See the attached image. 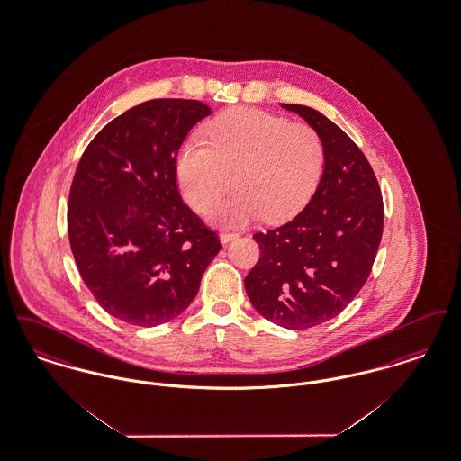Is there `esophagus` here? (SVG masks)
Masks as SVG:
<instances>
[{"mask_svg":"<svg viewBox=\"0 0 461 461\" xmlns=\"http://www.w3.org/2000/svg\"><path fill=\"white\" fill-rule=\"evenodd\" d=\"M239 237V233H231V231H222L220 235V240L222 243H228V241L235 240Z\"/></svg>","mask_w":461,"mask_h":461,"instance_id":"esophagus-1","label":"esophagus"}]
</instances>
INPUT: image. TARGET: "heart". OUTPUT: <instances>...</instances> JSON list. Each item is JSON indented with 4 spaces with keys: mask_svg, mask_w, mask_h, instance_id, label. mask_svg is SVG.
Wrapping results in <instances>:
<instances>
[{
    "mask_svg": "<svg viewBox=\"0 0 461 461\" xmlns=\"http://www.w3.org/2000/svg\"><path fill=\"white\" fill-rule=\"evenodd\" d=\"M188 140L176 157V181L185 202L209 212L231 185L237 192L211 220L243 226L264 216L288 220L312 197L325 167V145L312 126L258 109L228 110Z\"/></svg>",
    "mask_w": 461,
    "mask_h": 461,
    "instance_id": "1",
    "label": "heart"
}]
</instances>
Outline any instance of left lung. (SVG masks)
Instances as JSON below:
<instances>
[{
  "label": "left lung",
  "instance_id": "8db88e82",
  "mask_svg": "<svg viewBox=\"0 0 461 461\" xmlns=\"http://www.w3.org/2000/svg\"><path fill=\"white\" fill-rule=\"evenodd\" d=\"M282 107L320 132L325 169L294 220L254 233L261 256L245 290L266 320L304 330L340 314L366 284L384 231V202L368 158L346 132L318 110Z\"/></svg>",
  "mask_w": 461,
  "mask_h": 461
}]
</instances>
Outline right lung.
Returning a JSON list of instances; mask_svg holds the SVG:
<instances>
[{
	"mask_svg": "<svg viewBox=\"0 0 461 461\" xmlns=\"http://www.w3.org/2000/svg\"><path fill=\"white\" fill-rule=\"evenodd\" d=\"M209 113L198 100H149L110 121L77 164L67 207L74 261L96 303L124 323L181 314L222 247L176 185L177 150Z\"/></svg>",
	"mask_w": 461,
	"mask_h": 461,
	"instance_id": "right-lung-1",
	"label": "right lung"
}]
</instances>
